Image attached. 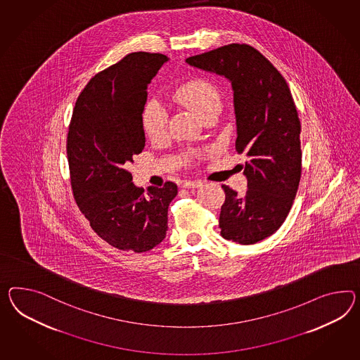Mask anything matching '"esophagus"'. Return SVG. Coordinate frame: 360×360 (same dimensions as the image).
Masks as SVG:
<instances>
[{
	"instance_id": "esophagus-1",
	"label": "esophagus",
	"mask_w": 360,
	"mask_h": 360,
	"mask_svg": "<svg viewBox=\"0 0 360 360\" xmlns=\"http://www.w3.org/2000/svg\"><path fill=\"white\" fill-rule=\"evenodd\" d=\"M202 185V181H200V180H193V181H184L183 183V188H186V189H194V188H198V186H201Z\"/></svg>"
}]
</instances>
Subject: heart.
Returning a JSON list of instances; mask_svg holds the SVG:
<instances>
[{"mask_svg":"<svg viewBox=\"0 0 360 360\" xmlns=\"http://www.w3.org/2000/svg\"><path fill=\"white\" fill-rule=\"evenodd\" d=\"M172 99L195 112L201 119L221 110V94L210 81L203 78H194L181 84ZM168 113L166 107L158 101L146 103L142 112V127L148 139L154 142L166 137Z\"/></svg>","mask_w":360,"mask_h":360,"instance_id":"1","label":"heart"}]
</instances>
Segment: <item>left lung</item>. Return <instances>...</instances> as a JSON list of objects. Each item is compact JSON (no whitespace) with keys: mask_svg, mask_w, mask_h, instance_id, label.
<instances>
[{"mask_svg":"<svg viewBox=\"0 0 360 360\" xmlns=\"http://www.w3.org/2000/svg\"><path fill=\"white\" fill-rule=\"evenodd\" d=\"M185 61L230 81L235 148L248 157L245 195L221 185L226 200L219 215L221 235L243 245L266 239L286 219L302 175V127L286 79L248 44H229Z\"/></svg>","mask_w":360,"mask_h":360,"instance_id":"1","label":"left lung"}]
</instances>
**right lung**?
Returning a JSON list of instances; mask_svg holds the SVG:
<instances>
[{"mask_svg": "<svg viewBox=\"0 0 360 360\" xmlns=\"http://www.w3.org/2000/svg\"><path fill=\"white\" fill-rule=\"evenodd\" d=\"M168 57L133 52L96 74L79 94L66 139L74 200L104 241L148 252L166 238L168 206L177 185L131 183L133 157L145 148L142 112L148 84Z\"/></svg>", "mask_w": 360, "mask_h": 360, "instance_id": "add662e5", "label": "right lung"}]
</instances>
